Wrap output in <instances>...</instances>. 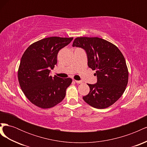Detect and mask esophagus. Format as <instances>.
<instances>
[{
	"instance_id": "1",
	"label": "esophagus",
	"mask_w": 147,
	"mask_h": 147,
	"mask_svg": "<svg viewBox=\"0 0 147 147\" xmlns=\"http://www.w3.org/2000/svg\"><path fill=\"white\" fill-rule=\"evenodd\" d=\"M75 82H76L77 83H78V84H80V83H83V82L82 81H81V80H75Z\"/></svg>"
}]
</instances>
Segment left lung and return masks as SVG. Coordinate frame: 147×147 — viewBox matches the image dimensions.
Segmentation results:
<instances>
[{
	"label": "left lung",
	"instance_id": "1",
	"mask_svg": "<svg viewBox=\"0 0 147 147\" xmlns=\"http://www.w3.org/2000/svg\"><path fill=\"white\" fill-rule=\"evenodd\" d=\"M72 47L83 48L88 67L96 70L97 83L88 84L90 91L83 100L99 109L113 104L123 95L128 82L127 67L121 52L112 43L98 37H77Z\"/></svg>",
	"mask_w": 147,
	"mask_h": 147
}]
</instances>
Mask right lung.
<instances>
[{
  "instance_id": "obj_1",
  "label": "right lung",
  "mask_w": 147,
  "mask_h": 147,
  "mask_svg": "<svg viewBox=\"0 0 147 147\" xmlns=\"http://www.w3.org/2000/svg\"><path fill=\"white\" fill-rule=\"evenodd\" d=\"M73 38L48 37L30 45L21 57L18 73L20 85L26 97L42 109L53 107L65 96L72 83L70 78L50 76L57 64L59 51Z\"/></svg>"
}]
</instances>
